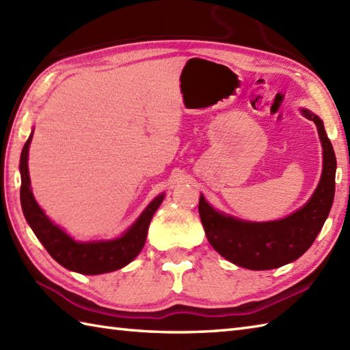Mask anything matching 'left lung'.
<instances>
[{
    "instance_id": "left-lung-1",
    "label": "left lung",
    "mask_w": 350,
    "mask_h": 350,
    "mask_svg": "<svg viewBox=\"0 0 350 350\" xmlns=\"http://www.w3.org/2000/svg\"><path fill=\"white\" fill-rule=\"evenodd\" d=\"M301 113L316 123L323 148L321 180L301 209L275 221H245L217 211L200 194L198 212L207 241L218 254L236 266L267 271L295 262L311 247L328 218L336 194V153L321 117L306 108Z\"/></svg>"
}]
</instances>
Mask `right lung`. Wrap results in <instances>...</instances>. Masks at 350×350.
<instances>
[{"label":"right lung","mask_w":350,"mask_h":350,"mask_svg":"<svg viewBox=\"0 0 350 350\" xmlns=\"http://www.w3.org/2000/svg\"><path fill=\"white\" fill-rule=\"evenodd\" d=\"M33 132L29 133L27 143L22 148L19 171L22 212H24L28 226L31 227L37 239L42 242L57 263L78 273L99 275L122 269L126 265H129L143 250L148 226H150L154 212L158 211L165 198V192L154 197L122 236L107 241H75L43 212L33 196L28 173V150L33 139Z\"/></svg>","instance_id":"right-lung-1"}]
</instances>
